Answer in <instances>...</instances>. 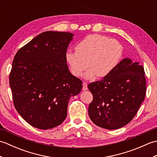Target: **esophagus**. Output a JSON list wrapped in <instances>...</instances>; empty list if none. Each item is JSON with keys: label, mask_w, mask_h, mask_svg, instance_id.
Here are the masks:
<instances>
[{"label": "esophagus", "mask_w": 157, "mask_h": 157, "mask_svg": "<svg viewBox=\"0 0 157 157\" xmlns=\"http://www.w3.org/2000/svg\"><path fill=\"white\" fill-rule=\"evenodd\" d=\"M82 90H88V86H87V84H86V82L83 83Z\"/></svg>", "instance_id": "34e87169"}]
</instances>
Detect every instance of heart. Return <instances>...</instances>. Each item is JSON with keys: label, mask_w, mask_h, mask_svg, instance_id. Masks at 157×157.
I'll list each match as a JSON object with an SVG mask.
<instances>
[{"label": "heart", "mask_w": 157, "mask_h": 157, "mask_svg": "<svg viewBox=\"0 0 157 157\" xmlns=\"http://www.w3.org/2000/svg\"><path fill=\"white\" fill-rule=\"evenodd\" d=\"M123 47L115 39L100 34H90L83 38L75 46V52L68 51L65 55L71 73L76 77L82 75L90 67L85 77L90 79L110 74L121 58Z\"/></svg>", "instance_id": "1"}]
</instances>
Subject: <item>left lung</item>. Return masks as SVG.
I'll use <instances>...</instances> for the list:
<instances>
[{
	"label": "left lung",
	"instance_id": "obj_1",
	"mask_svg": "<svg viewBox=\"0 0 157 157\" xmlns=\"http://www.w3.org/2000/svg\"><path fill=\"white\" fill-rule=\"evenodd\" d=\"M88 88L93 95L88 107L92 121L105 129L121 128L132 121L144 100V67L124 59L110 74L90 83Z\"/></svg>",
	"mask_w": 157,
	"mask_h": 157
}]
</instances>
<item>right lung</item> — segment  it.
Here are the masks:
<instances>
[{"instance_id":"add662e5","label":"right lung","mask_w":157,"mask_h":157,"mask_svg":"<svg viewBox=\"0 0 157 157\" xmlns=\"http://www.w3.org/2000/svg\"><path fill=\"white\" fill-rule=\"evenodd\" d=\"M73 34L47 31L20 48L9 74L15 108L29 125L41 129L59 125L71 96L82 82L70 73L65 55Z\"/></svg>"}]
</instances>
